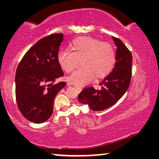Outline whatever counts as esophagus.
I'll list each match as a JSON object with an SVG mask.
<instances>
[{
  "label": "esophagus",
  "instance_id": "obj_1",
  "mask_svg": "<svg viewBox=\"0 0 159 159\" xmlns=\"http://www.w3.org/2000/svg\"><path fill=\"white\" fill-rule=\"evenodd\" d=\"M76 90L79 91V92H81L82 91V88L81 87H79V86H76Z\"/></svg>",
  "mask_w": 159,
  "mask_h": 159
}]
</instances>
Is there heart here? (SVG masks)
I'll return each mask as SVG.
<instances>
[{
	"label": "heart",
	"instance_id": "obj_1",
	"mask_svg": "<svg viewBox=\"0 0 159 159\" xmlns=\"http://www.w3.org/2000/svg\"><path fill=\"white\" fill-rule=\"evenodd\" d=\"M69 49L60 50L57 54V61L66 73H70L80 60L82 66L67 79L71 84L85 85L92 81L95 76L98 79L104 78L114 69L116 53L108 43L90 37H81L72 41Z\"/></svg>",
	"mask_w": 159,
	"mask_h": 159
}]
</instances>
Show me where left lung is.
<instances>
[{"label": "left lung", "mask_w": 159, "mask_h": 159, "mask_svg": "<svg viewBox=\"0 0 159 159\" xmlns=\"http://www.w3.org/2000/svg\"><path fill=\"white\" fill-rule=\"evenodd\" d=\"M116 47V64L112 71L100 83L101 89L85 88L78 97L80 103L93 111H102L115 104L127 91L131 79L133 57L130 51L117 38L112 37Z\"/></svg>", "instance_id": "8db88e82"}]
</instances>
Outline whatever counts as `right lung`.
Here are the masks:
<instances>
[{
	"mask_svg": "<svg viewBox=\"0 0 159 159\" xmlns=\"http://www.w3.org/2000/svg\"><path fill=\"white\" fill-rule=\"evenodd\" d=\"M64 34H55L39 40L24 56L15 74L18 108L29 121L42 123L52 114L53 102L66 85L55 83L63 76L57 54Z\"/></svg>",
	"mask_w": 159,
	"mask_h": 159,
	"instance_id": "add662e5",
	"label": "right lung"
}]
</instances>
